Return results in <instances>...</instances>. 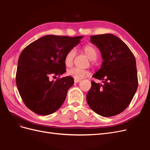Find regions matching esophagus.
Instances as JSON below:
<instances>
[{"label":"esophagus","mask_w":150,"mask_h":150,"mask_svg":"<svg viewBox=\"0 0 150 150\" xmlns=\"http://www.w3.org/2000/svg\"><path fill=\"white\" fill-rule=\"evenodd\" d=\"M74 83H79L80 81H81V80L80 79H74Z\"/></svg>","instance_id":"1"}]
</instances>
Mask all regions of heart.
Returning <instances> with one entry per match:
<instances>
[{
	"mask_svg": "<svg viewBox=\"0 0 150 150\" xmlns=\"http://www.w3.org/2000/svg\"><path fill=\"white\" fill-rule=\"evenodd\" d=\"M83 51L86 54V55L88 57V58L91 60H95L98 56V52L96 49H95L93 46H91V45H87L85 46L83 49ZM76 56V51L74 49H70L68 51L64 57V62L65 64L69 66H71L72 62H73L74 58ZM67 74L72 77H73L74 79H81L84 77L87 76L89 74V72L88 70L81 69L79 67H74L70 68L67 71Z\"/></svg>",
	"mask_w": 150,
	"mask_h": 150,
	"instance_id": "heart-1",
	"label": "heart"
}]
</instances>
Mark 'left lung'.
Returning <instances> with one entry per match:
<instances>
[{
    "label": "left lung",
    "mask_w": 150,
    "mask_h": 150,
    "mask_svg": "<svg viewBox=\"0 0 150 150\" xmlns=\"http://www.w3.org/2000/svg\"><path fill=\"white\" fill-rule=\"evenodd\" d=\"M91 42L99 49L103 62L93 77L103 84L91 81L86 96L89 107L97 114L110 117L128 106L138 85L137 63L128 46L111 34L91 35Z\"/></svg>",
    "instance_id": "left-lung-1"
}]
</instances>
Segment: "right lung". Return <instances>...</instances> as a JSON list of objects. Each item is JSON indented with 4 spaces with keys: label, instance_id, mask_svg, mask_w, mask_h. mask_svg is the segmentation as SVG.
<instances>
[{
    "label": "right lung",
    "instance_id": "obj_1",
    "mask_svg": "<svg viewBox=\"0 0 150 150\" xmlns=\"http://www.w3.org/2000/svg\"><path fill=\"white\" fill-rule=\"evenodd\" d=\"M83 36L47 35L30 43L18 60L16 84L25 105L40 115H49L60 108L67 91L74 84L71 76L56 78L66 72V53Z\"/></svg>",
    "mask_w": 150,
    "mask_h": 150
}]
</instances>
